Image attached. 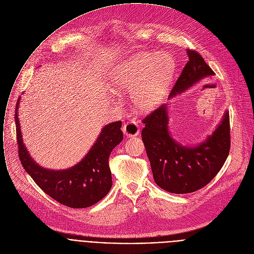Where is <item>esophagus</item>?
Segmentation results:
<instances>
[{
    "instance_id": "obj_1",
    "label": "esophagus",
    "mask_w": 254,
    "mask_h": 254,
    "mask_svg": "<svg viewBox=\"0 0 254 254\" xmlns=\"http://www.w3.org/2000/svg\"><path fill=\"white\" fill-rule=\"evenodd\" d=\"M123 132L128 137H134V136H137L139 134L140 128H139V125L136 122L130 121V122H127V123L124 124Z\"/></svg>"
}]
</instances>
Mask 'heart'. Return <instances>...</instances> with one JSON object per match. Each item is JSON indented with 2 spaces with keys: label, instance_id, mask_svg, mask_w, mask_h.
Segmentation results:
<instances>
[{
  "label": "heart",
  "instance_id": "1",
  "mask_svg": "<svg viewBox=\"0 0 254 254\" xmlns=\"http://www.w3.org/2000/svg\"><path fill=\"white\" fill-rule=\"evenodd\" d=\"M173 72V61L165 54L137 55L116 68L112 83L118 89H133L132 97L137 108L150 112L161 103Z\"/></svg>",
  "mask_w": 254,
  "mask_h": 254
}]
</instances>
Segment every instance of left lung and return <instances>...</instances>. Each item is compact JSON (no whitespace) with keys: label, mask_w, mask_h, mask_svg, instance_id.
I'll return each instance as SVG.
<instances>
[{"label":"left lung","mask_w":254,"mask_h":254,"mask_svg":"<svg viewBox=\"0 0 254 254\" xmlns=\"http://www.w3.org/2000/svg\"><path fill=\"white\" fill-rule=\"evenodd\" d=\"M184 66L169 97L214 76L212 69L195 50H187ZM167 104L147 115L141 135L154 181L162 189L176 194L191 193L207 185L222 168L230 150L229 113L211 136L196 147L182 146L168 131Z\"/></svg>","instance_id":"1"}]
</instances>
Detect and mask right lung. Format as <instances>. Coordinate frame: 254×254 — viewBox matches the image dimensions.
<instances>
[{"label": "right lung", "mask_w": 254, "mask_h": 254, "mask_svg": "<svg viewBox=\"0 0 254 254\" xmlns=\"http://www.w3.org/2000/svg\"><path fill=\"white\" fill-rule=\"evenodd\" d=\"M18 99L15 122L19 158L27 173L50 197L71 208H86L103 199L112 187L109 157L123 140L122 122L107 124L101 131L87 155L75 166L65 170H50L38 165L24 145L18 118Z\"/></svg>", "instance_id": "add662e5"}]
</instances>
